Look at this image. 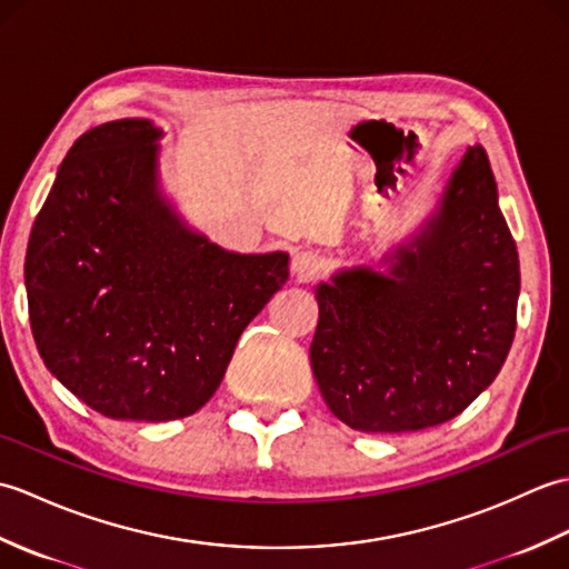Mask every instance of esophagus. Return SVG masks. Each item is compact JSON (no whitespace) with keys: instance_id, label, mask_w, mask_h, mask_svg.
I'll use <instances>...</instances> for the list:
<instances>
[{"instance_id":"obj_1","label":"esophagus","mask_w":569,"mask_h":569,"mask_svg":"<svg viewBox=\"0 0 569 569\" xmlns=\"http://www.w3.org/2000/svg\"><path fill=\"white\" fill-rule=\"evenodd\" d=\"M291 269L300 281H316V278L325 273V259L316 251H300L293 257Z\"/></svg>"}]
</instances>
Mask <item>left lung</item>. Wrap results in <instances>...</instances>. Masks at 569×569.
<instances>
[{
	"instance_id": "left-lung-1",
	"label": "left lung",
	"mask_w": 569,
	"mask_h": 569,
	"mask_svg": "<svg viewBox=\"0 0 569 569\" xmlns=\"http://www.w3.org/2000/svg\"><path fill=\"white\" fill-rule=\"evenodd\" d=\"M389 261L391 276L352 269L318 288L310 367L328 408L361 432L452 420L509 357L521 266L485 149L467 151L440 212Z\"/></svg>"
}]
</instances>
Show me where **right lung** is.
I'll return each mask as SVG.
<instances>
[{"label":"right lung","mask_w":569,"mask_h":569,"mask_svg":"<svg viewBox=\"0 0 569 569\" xmlns=\"http://www.w3.org/2000/svg\"><path fill=\"white\" fill-rule=\"evenodd\" d=\"M147 119L72 143L31 227L29 322L48 371L114 420L192 416L239 335L286 283V253H229L180 224L156 186Z\"/></svg>","instance_id":"1"}]
</instances>
